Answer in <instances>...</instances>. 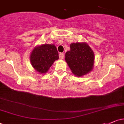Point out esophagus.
I'll list each match as a JSON object with an SVG mask.
<instances>
[{
  "label": "esophagus",
  "instance_id": "obj_1",
  "mask_svg": "<svg viewBox=\"0 0 124 124\" xmlns=\"http://www.w3.org/2000/svg\"><path fill=\"white\" fill-rule=\"evenodd\" d=\"M59 57L61 60H62L64 58V54L63 53H60Z\"/></svg>",
  "mask_w": 124,
  "mask_h": 124
}]
</instances>
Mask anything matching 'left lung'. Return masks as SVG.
I'll use <instances>...</instances> for the list:
<instances>
[{
  "label": "left lung",
  "instance_id": "left-lung-1",
  "mask_svg": "<svg viewBox=\"0 0 124 124\" xmlns=\"http://www.w3.org/2000/svg\"><path fill=\"white\" fill-rule=\"evenodd\" d=\"M94 53L86 42L70 44V50L65 55V60L74 75L83 76L92 70L94 65Z\"/></svg>",
  "mask_w": 124,
  "mask_h": 124
}]
</instances>
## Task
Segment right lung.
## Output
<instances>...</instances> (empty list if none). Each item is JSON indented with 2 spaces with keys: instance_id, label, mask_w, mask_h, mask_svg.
<instances>
[{
  "instance_id": "right-lung-1",
  "label": "right lung",
  "mask_w": 124,
  "mask_h": 124,
  "mask_svg": "<svg viewBox=\"0 0 124 124\" xmlns=\"http://www.w3.org/2000/svg\"><path fill=\"white\" fill-rule=\"evenodd\" d=\"M59 58L56 46L54 44H42L36 46L30 55L32 67L39 73H46L55 60Z\"/></svg>"
}]
</instances>
